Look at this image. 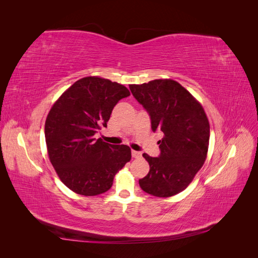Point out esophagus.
<instances>
[{"mask_svg":"<svg viewBox=\"0 0 258 258\" xmlns=\"http://www.w3.org/2000/svg\"><path fill=\"white\" fill-rule=\"evenodd\" d=\"M131 154H132V157H134V158H140L142 156V153L138 152V151H132Z\"/></svg>","mask_w":258,"mask_h":258,"instance_id":"esophagus-1","label":"esophagus"}]
</instances>
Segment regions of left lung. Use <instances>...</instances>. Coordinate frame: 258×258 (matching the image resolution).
<instances>
[{"instance_id": "obj_1", "label": "left lung", "mask_w": 258, "mask_h": 258, "mask_svg": "<svg viewBox=\"0 0 258 258\" xmlns=\"http://www.w3.org/2000/svg\"><path fill=\"white\" fill-rule=\"evenodd\" d=\"M129 88L150 115L152 130L163 134L158 157L143 154L150 172L139 179L140 187L156 197L174 196L189 185L206 161L208 117L198 101L175 81L154 80Z\"/></svg>"}]
</instances>
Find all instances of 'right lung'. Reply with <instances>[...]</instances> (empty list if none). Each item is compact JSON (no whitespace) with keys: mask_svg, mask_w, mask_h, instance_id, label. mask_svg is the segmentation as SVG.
I'll use <instances>...</instances> for the list:
<instances>
[{"mask_svg":"<svg viewBox=\"0 0 258 258\" xmlns=\"http://www.w3.org/2000/svg\"><path fill=\"white\" fill-rule=\"evenodd\" d=\"M129 90L97 76L84 77L52 105L45 122V139L52 167L61 182L83 196L111 188L115 174L131 159L127 145L95 139L106 127L114 106Z\"/></svg>","mask_w":258,"mask_h":258,"instance_id":"obj_1","label":"right lung"}]
</instances>
